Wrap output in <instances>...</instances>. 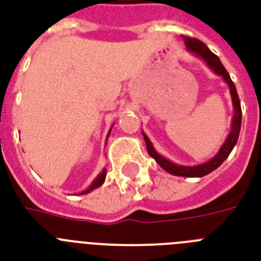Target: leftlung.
I'll list each match as a JSON object with an SVG mask.
<instances>
[{"instance_id": "obj_1", "label": "left lung", "mask_w": 261, "mask_h": 261, "mask_svg": "<svg viewBox=\"0 0 261 261\" xmlns=\"http://www.w3.org/2000/svg\"><path fill=\"white\" fill-rule=\"evenodd\" d=\"M184 43H186L187 50L192 53L194 55L199 57L200 59H203L206 65L210 67L211 70L214 71L215 74L221 75L223 79V81L227 84L229 90H230L231 96V102H233V110H234V115H233V119H231V128L230 133L227 134L226 141L223 142V145L221 146V149L218 150V153L213 157L211 160L206 161V163L199 164V165H194V167H187V165H178V164H174L172 161H169L168 159H165L164 155H161L160 153H157V150L153 146V143L150 142V139L147 138V135L142 131L143 138H145V142H146V149L147 153L150 154V157L155 160V163L159 164L160 167L163 168L164 171H167L168 173L174 174V176H182V177H202V176H206V174L211 173V172L217 169V168L221 165V164L225 161V160L229 157V154L233 150V147L236 146V143L239 141L240 130H241V104H240L239 94H237V90H236L234 84L230 80V75L226 71V69L223 67V65L221 63L219 58L215 54H213L208 47L202 43L198 39L192 38H184Z\"/></svg>"}]
</instances>
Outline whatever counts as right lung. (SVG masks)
I'll return each instance as SVG.
<instances>
[{
    "mask_svg": "<svg viewBox=\"0 0 261 261\" xmlns=\"http://www.w3.org/2000/svg\"><path fill=\"white\" fill-rule=\"evenodd\" d=\"M110 133H111V128H110V131H108V135H110ZM108 135H107V138H108ZM106 176H107V169H102V171L98 173L97 177L94 178L93 181H92V184L88 187L87 190L83 191V192H80V195L89 194L90 191H93V190H96V188H98V187L101 186L102 182H104V180H106Z\"/></svg>",
    "mask_w": 261,
    "mask_h": 261,
    "instance_id": "right-lung-1",
    "label": "right lung"
}]
</instances>
